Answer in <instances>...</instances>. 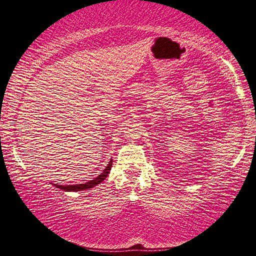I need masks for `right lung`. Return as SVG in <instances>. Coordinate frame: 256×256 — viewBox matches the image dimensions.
Listing matches in <instances>:
<instances>
[{
  "label": "right lung",
  "instance_id": "add662e5",
  "mask_svg": "<svg viewBox=\"0 0 256 256\" xmlns=\"http://www.w3.org/2000/svg\"><path fill=\"white\" fill-rule=\"evenodd\" d=\"M112 164V160H110V164H108L107 167L105 168V170H104L100 175L97 176L96 178H94L92 180L86 182V183H84V184H76V185H58V184H54V186H56V188H60V190H66V192H78V190H86V188H94V186H96L97 184L102 183V182L108 176V174H110V172Z\"/></svg>",
  "mask_w": 256,
  "mask_h": 256
}]
</instances>
